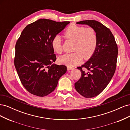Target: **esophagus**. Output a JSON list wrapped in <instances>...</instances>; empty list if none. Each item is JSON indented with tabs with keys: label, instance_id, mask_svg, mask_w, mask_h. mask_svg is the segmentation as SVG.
Listing matches in <instances>:
<instances>
[{
	"label": "esophagus",
	"instance_id": "esophagus-1",
	"mask_svg": "<svg viewBox=\"0 0 130 130\" xmlns=\"http://www.w3.org/2000/svg\"><path fill=\"white\" fill-rule=\"evenodd\" d=\"M74 68L73 67H69V66H67V70H71L72 69H73Z\"/></svg>",
	"mask_w": 130,
	"mask_h": 130
}]
</instances>
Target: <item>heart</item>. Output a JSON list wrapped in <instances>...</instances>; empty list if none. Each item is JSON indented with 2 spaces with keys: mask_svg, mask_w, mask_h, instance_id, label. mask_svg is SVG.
<instances>
[{
  "mask_svg": "<svg viewBox=\"0 0 130 130\" xmlns=\"http://www.w3.org/2000/svg\"><path fill=\"white\" fill-rule=\"evenodd\" d=\"M64 37L74 41L72 53L65 54L58 57L60 63L69 67H74L80 63L83 57L88 59L92 56L96 49L98 43L97 35L92 27L85 28L75 24L70 25L63 32ZM52 46L55 52H62L61 38L58 35L53 37Z\"/></svg>",
  "mask_w": 130,
  "mask_h": 130,
  "instance_id": "b5f03b06",
  "label": "heart"
}]
</instances>
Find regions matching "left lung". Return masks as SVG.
<instances>
[{
    "label": "left lung",
    "mask_w": 130,
    "mask_h": 130,
    "mask_svg": "<svg viewBox=\"0 0 130 130\" xmlns=\"http://www.w3.org/2000/svg\"><path fill=\"white\" fill-rule=\"evenodd\" d=\"M76 24L89 25L97 35L95 52L88 61L77 67L81 77L75 83L76 91L82 96L93 98L103 92L111 80L116 71L118 50L111 30L101 23L86 20Z\"/></svg>",
    "instance_id": "obj_1"
}]
</instances>
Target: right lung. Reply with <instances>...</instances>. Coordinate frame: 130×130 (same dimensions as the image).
Returning a JSON list of instances; mask_svg holds the SVG:
<instances>
[{
  "label": "right lung",
  "mask_w": 130,
  "mask_h": 130,
  "mask_svg": "<svg viewBox=\"0 0 130 130\" xmlns=\"http://www.w3.org/2000/svg\"><path fill=\"white\" fill-rule=\"evenodd\" d=\"M69 23L40 19L22 32L15 46L14 63L22 85L31 94L48 95L66 73V66L53 64L56 57L52 40Z\"/></svg>",
  "instance_id": "right-lung-1"
}]
</instances>
